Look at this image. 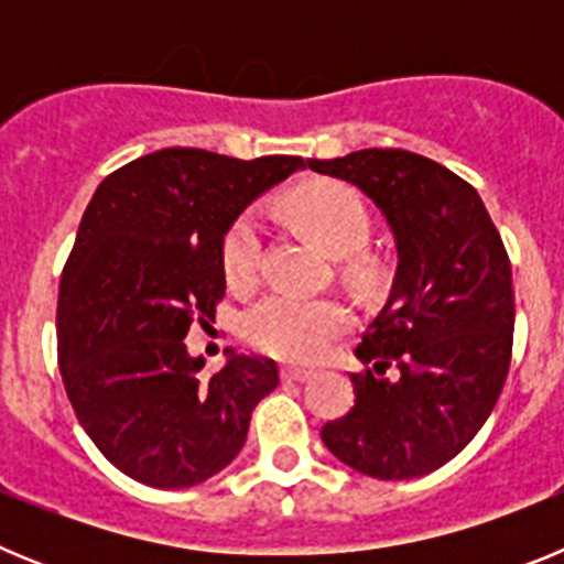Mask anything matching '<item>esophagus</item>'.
Segmentation results:
<instances>
[{
  "label": "esophagus",
  "instance_id": "esophagus-1",
  "mask_svg": "<svg viewBox=\"0 0 564 564\" xmlns=\"http://www.w3.org/2000/svg\"><path fill=\"white\" fill-rule=\"evenodd\" d=\"M282 378H285V381L305 383V381H311V378H316V372L302 370V367H282Z\"/></svg>",
  "mask_w": 564,
  "mask_h": 564
}]
</instances>
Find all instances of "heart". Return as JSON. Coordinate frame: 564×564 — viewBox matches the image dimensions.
<instances>
[{
    "label": "heart",
    "mask_w": 564,
    "mask_h": 564,
    "mask_svg": "<svg viewBox=\"0 0 564 564\" xmlns=\"http://www.w3.org/2000/svg\"><path fill=\"white\" fill-rule=\"evenodd\" d=\"M293 220L330 257H352L367 246L370 214L356 188L336 181H316L296 188L288 200ZM262 231L257 214H242L223 242V268L231 285H251L259 271ZM350 327V311L327 296L268 293L242 316V336L276 358L313 361Z\"/></svg>",
    "instance_id": "obj_1"
}]
</instances>
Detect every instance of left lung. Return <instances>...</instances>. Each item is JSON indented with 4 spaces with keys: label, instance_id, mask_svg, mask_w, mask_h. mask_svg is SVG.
<instances>
[{
    "label": "left lung",
    "instance_id": "left-lung-1",
    "mask_svg": "<svg viewBox=\"0 0 564 564\" xmlns=\"http://www.w3.org/2000/svg\"><path fill=\"white\" fill-rule=\"evenodd\" d=\"M376 203L395 239L390 296L352 372L356 406L322 430L327 449L367 477L412 480L449 463L495 410L511 364V262L480 194L403 149L307 161Z\"/></svg>",
    "mask_w": 564,
    "mask_h": 564
}]
</instances>
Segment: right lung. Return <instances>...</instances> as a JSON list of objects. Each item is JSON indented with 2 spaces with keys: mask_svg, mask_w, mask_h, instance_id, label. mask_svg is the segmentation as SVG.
Wrapping results in <instances>:
<instances>
[{
  "mask_svg": "<svg viewBox=\"0 0 564 564\" xmlns=\"http://www.w3.org/2000/svg\"><path fill=\"white\" fill-rule=\"evenodd\" d=\"M302 158L237 161L161 149L96 188L58 285V367L78 423L123 475L152 488L206 482L246 446L271 395V358L228 350L212 378L188 352L194 318L226 293L223 242Z\"/></svg>",
  "mask_w": 564,
  "mask_h": 564,
  "instance_id": "obj_1",
  "label": "right lung"
}]
</instances>
